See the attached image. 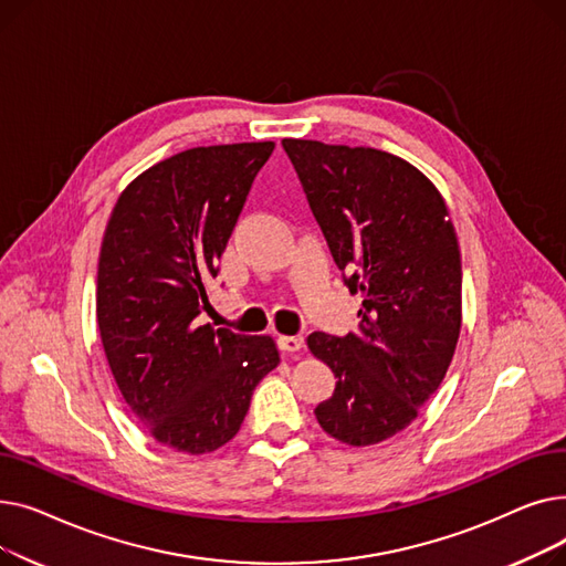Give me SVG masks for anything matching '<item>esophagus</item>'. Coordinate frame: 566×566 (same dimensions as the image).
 I'll return each mask as SVG.
<instances>
[{
    "label": "esophagus",
    "instance_id": "1",
    "mask_svg": "<svg viewBox=\"0 0 566 566\" xmlns=\"http://www.w3.org/2000/svg\"><path fill=\"white\" fill-rule=\"evenodd\" d=\"M277 344H280V348H282L284 353H298V350L305 346V339H303L301 335H295V337H293V335H291V337H289V335H280V337H277Z\"/></svg>",
    "mask_w": 566,
    "mask_h": 566
}]
</instances>
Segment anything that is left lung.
<instances>
[{
    "label": "left lung",
    "instance_id": "left-lung-1",
    "mask_svg": "<svg viewBox=\"0 0 566 566\" xmlns=\"http://www.w3.org/2000/svg\"><path fill=\"white\" fill-rule=\"evenodd\" d=\"M350 293L358 333H312L337 378L316 420L365 448L403 431L440 388L461 333V252L444 199L410 163L369 146L282 139Z\"/></svg>",
    "mask_w": 566,
    "mask_h": 566
}]
</instances>
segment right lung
Returning <instances> with one entry per match:
<instances>
[{"label": "right lung", "instance_id": "add662e5", "mask_svg": "<svg viewBox=\"0 0 566 566\" xmlns=\"http://www.w3.org/2000/svg\"><path fill=\"white\" fill-rule=\"evenodd\" d=\"M273 142L197 146L142 171L109 216L96 318L112 376L160 444L216 452L241 429L271 337L199 325L206 289Z\"/></svg>", "mask_w": 566, "mask_h": 566}]
</instances>
